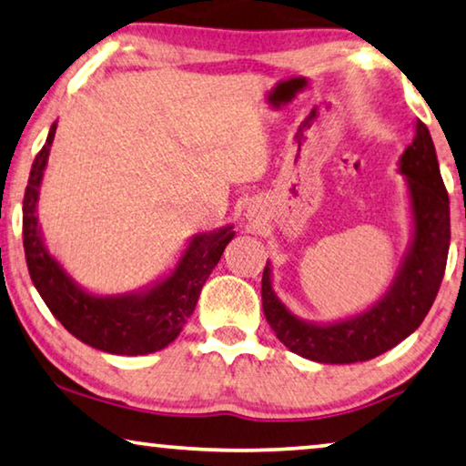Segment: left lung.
<instances>
[{
    "instance_id": "1",
    "label": "left lung",
    "mask_w": 466,
    "mask_h": 466,
    "mask_svg": "<svg viewBox=\"0 0 466 466\" xmlns=\"http://www.w3.org/2000/svg\"><path fill=\"white\" fill-rule=\"evenodd\" d=\"M398 171L406 179L410 203V242L385 293L360 314L329 324L303 320L276 295L272 266L266 263L263 314L280 343L297 356L320 364L366 362L410 337L431 309L448 261L450 200L431 134L419 119Z\"/></svg>"
}]
</instances>
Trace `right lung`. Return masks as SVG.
Here are the masks:
<instances>
[{"instance_id": "obj_1", "label": "right lung", "mask_w": 466, "mask_h": 466, "mask_svg": "<svg viewBox=\"0 0 466 466\" xmlns=\"http://www.w3.org/2000/svg\"><path fill=\"white\" fill-rule=\"evenodd\" d=\"M56 127L58 123L52 125L44 148L35 157L23 200V242L35 289L56 320L81 343L116 356L161 351L188 322L203 284L234 238V226L194 234L176 266L142 289L116 295L92 293L50 253L39 226V190Z\"/></svg>"}]
</instances>
